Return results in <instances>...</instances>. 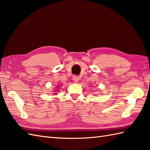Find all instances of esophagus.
Wrapping results in <instances>:
<instances>
[{"mask_svg": "<svg viewBox=\"0 0 150 150\" xmlns=\"http://www.w3.org/2000/svg\"><path fill=\"white\" fill-rule=\"evenodd\" d=\"M73 80L75 82H77L79 81V78L78 76L74 75V76H73Z\"/></svg>", "mask_w": 150, "mask_h": 150, "instance_id": "34e87169", "label": "esophagus"}]
</instances>
